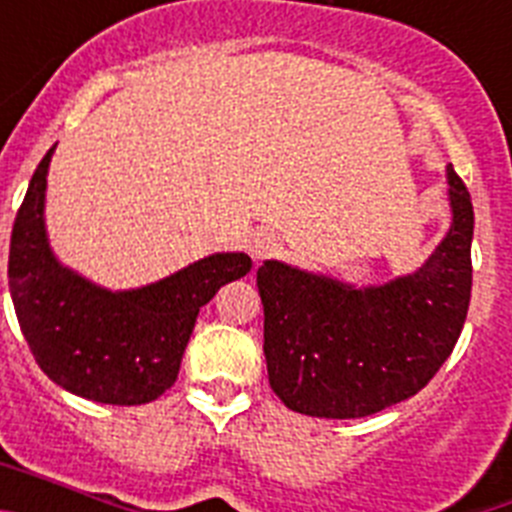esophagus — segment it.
Here are the masks:
<instances>
[{
  "label": "esophagus",
  "instance_id": "obj_1",
  "mask_svg": "<svg viewBox=\"0 0 512 512\" xmlns=\"http://www.w3.org/2000/svg\"><path fill=\"white\" fill-rule=\"evenodd\" d=\"M251 256L256 261H264L269 259V256H274L277 253V238L271 233H256L251 238Z\"/></svg>",
  "mask_w": 512,
  "mask_h": 512
}]
</instances>
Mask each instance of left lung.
<instances>
[{
  "label": "left lung",
  "mask_w": 512,
  "mask_h": 512,
  "mask_svg": "<svg viewBox=\"0 0 512 512\" xmlns=\"http://www.w3.org/2000/svg\"><path fill=\"white\" fill-rule=\"evenodd\" d=\"M454 223L410 277L351 289L279 261L256 271L271 390L312 418H366L418 395L454 351L472 297L474 210L449 169Z\"/></svg>",
  "instance_id": "left-lung-1"
}]
</instances>
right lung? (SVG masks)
Segmentation results:
<instances>
[{
  "label": "right lung",
  "mask_w": 512,
  "mask_h": 512,
  "mask_svg": "<svg viewBox=\"0 0 512 512\" xmlns=\"http://www.w3.org/2000/svg\"><path fill=\"white\" fill-rule=\"evenodd\" d=\"M35 169L9 241V292L35 361L63 390L104 405H143L179 377L197 312L246 277V253H215L135 292H107L53 259L43 225L45 174Z\"/></svg>",
  "instance_id": "1"
}]
</instances>
